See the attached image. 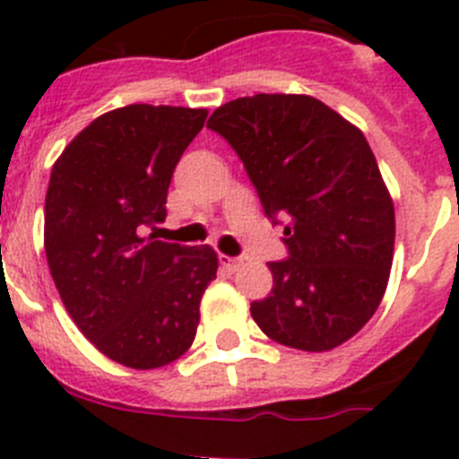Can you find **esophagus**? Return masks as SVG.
I'll use <instances>...</instances> for the list:
<instances>
[{
  "label": "esophagus",
  "mask_w": 459,
  "mask_h": 459,
  "mask_svg": "<svg viewBox=\"0 0 459 459\" xmlns=\"http://www.w3.org/2000/svg\"><path fill=\"white\" fill-rule=\"evenodd\" d=\"M218 259H221V264L225 266L227 271H238V266L243 264L241 257H230V255H221Z\"/></svg>",
  "instance_id": "esophagus-1"
}]
</instances>
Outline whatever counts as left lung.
Returning <instances> with one entry per match:
<instances>
[{"mask_svg": "<svg viewBox=\"0 0 459 459\" xmlns=\"http://www.w3.org/2000/svg\"><path fill=\"white\" fill-rule=\"evenodd\" d=\"M264 213L285 225L273 290L250 303L275 342L328 351L356 335L386 291L395 211L363 133L312 96L255 93L211 115Z\"/></svg>", "mask_w": 459, "mask_h": 459, "instance_id": "left-lung-1", "label": "left lung"}]
</instances>
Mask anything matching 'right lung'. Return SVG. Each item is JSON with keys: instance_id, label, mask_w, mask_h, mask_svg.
Wrapping results in <instances>:
<instances>
[{"instance_id": "obj_1", "label": "right lung", "mask_w": 459, "mask_h": 459, "mask_svg": "<svg viewBox=\"0 0 459 459\" xmlns=\"http://www.w3.org/2000/svg\"><path fill=\"white\" fill-rule=\"evenodd\" d=\"M206 109L126 105L93 119L64 149L46 195V255L73 322L121 366L153 370L193 344L200 301L216 278L209 246L165 243L179 158Z\"/></svg>"}]
</instances>
